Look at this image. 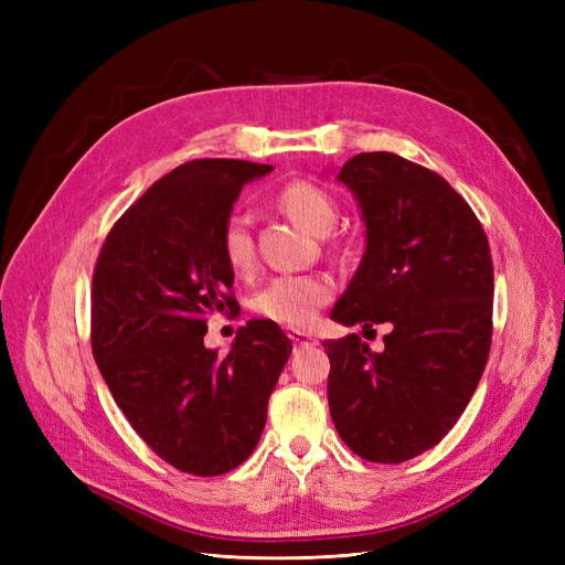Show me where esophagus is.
Masks as SVG:
<instances>
[{
	"label": "esophagus",
	"instance_id": "1",
	"mask_svg": "<svg viewBox=\"0 0 565 565\" xmlns=\"http://www.w3.org/2000/svg\"><path fill=\"white\" fill-rule=\"evenodd\" d=\"M289 339H292V344H295L297 349H306V347H313V344H316V339H313L311 334L299 332V330L289 332Z\"/></svg>",
	"mask_w": 565,
	"mask_h": 565
}]
</instances>
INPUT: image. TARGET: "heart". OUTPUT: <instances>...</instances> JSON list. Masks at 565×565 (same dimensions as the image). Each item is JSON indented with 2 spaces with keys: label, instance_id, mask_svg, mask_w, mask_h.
I'll use <instances>...</instances> for the list:
<instances>
[{
  "label": "heart",
  "instance_id": "heart-1",
  "mask_svg": "<svg viewBox=\"0 0 565 565\" xmlns=\"http://www.w3.org/2000/svg\"><path fill=\"white\" fill-rule=\"evenodd\" d=\"M278 204L313 235L330 233L339 216L332 195L320 185L306 181L287 183L278 195ZM221 252H224L231 270H249L254 262V243L243 216H228L224 231H221ZM332 292L334 285L324 276H278L254 295L252 306L256 313L268 320L289 324V328H306L313 322L320 306L332 299Z\"/></svg>",
  "mask_w": 565,
  "mask_h": 565
}]
</instances>
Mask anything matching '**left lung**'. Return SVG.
<instances>
[{
    "label": "left lung",
    "instance_id": "1",
    "mask_svg": "<svg viewBox=\"0 0 565 565\" xmlns=\"http://www.w3.org/2000/svg\"><path fill=\"white\" fill-rule=\"evenodd\" d=\"M337 181L361 207L365 252L330 318L391 332L380 353L358 334L322 341L330 415L358 457L401 465L452 429L486 370L488 237L446 179L396 152H361Z\"/></svg>",
    "mask_w": 565,
    "mask_h": 565
}]
</instances>
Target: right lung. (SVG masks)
Masks as SVG:
<instances>
[{"label":"right lung","mask_w":565,"mask_h":565,"mask_svg":"<svg viewBox=\"0 0 565 565\" xmlns=\"http://www.w3.org/2000/svg\"><path fill=\"white\" fill-rule=\"evenodd\" d=\"M270 172L245 160L177 167L119 216L96 262V365L134 431L193 476H221L252 455L292 353L273 320H249L228 355L204 347L207 318L237 311L221 231L243 185Z\"/></svg>","instance_id":"1"}]
</instances>
